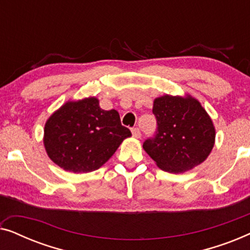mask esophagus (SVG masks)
Here are the masks:
<instances>
[{"label": "esophagus", "mask_w": 250, "mask_h": 250, "mask_svg": "<svg viewBox=\"0 0 250 250\" xmlns=\"http://www.w3.org/2000/svg\"><path fill=\"white\" fill-rule=\"evenodd\" d=\"M132 134L136 139L141 138V131H140V128H138V127H134V128L132 129Z\"/></svg>", "instance_id": "1"}]
</instances>
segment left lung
<instances>
[{"mask_svg": "<svg viewBox=\"0 0 250 250\" xmlns=\"http://www.w3.org/2000/svg\"><path fill=\"white\" fill-rule=\"evenodd\" d=\"M157 129L143 142V149L157 166L169 173H183L207 158L215 142V128L196 99L164 97L153 101Z\"/></svg>", "mask_w": 250, "mask_h": 250, "instance_id": "obj_1", "label": "left lung"}]
</instances>
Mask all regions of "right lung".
I'll return each instance as SVG.
<instances>
[{
    "instance_id": "obj_1",
    "label": "right lung",
    "mask_w": 250,
    "mask_h": 250,
    "mask_svg": "<svg viewBox=\"0 0 250 250\" xmlns=\"http://www.w3.org/2000/svg\"><path fill=\"white\" fill-rule=\"evenodd\" d=\"M131 135L117 110H104L98 99L88 98L67 102L47 119L44 146L61 168L88 173L100 168Z\"/></svg>"
}]
</instances>
